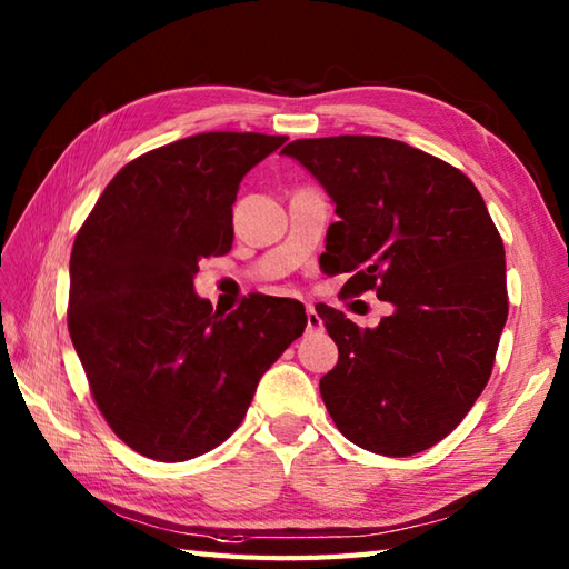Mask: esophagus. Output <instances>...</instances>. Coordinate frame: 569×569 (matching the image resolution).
<instances>
[{"label":"esophagus","instance_id":"1","mask_svg":"<svg viewBox=\"0 0 569 569\" xmlns=\"http://www.w3.org/2000/svg\"><path fill=\"white\" fill-rule=\"evenodd\" d=\"M306 330L308 332H316V330H322V320L316 312V308L312 306H306Z\"/></svg>","mask_w":569,"mask_h":569}]
</instances>
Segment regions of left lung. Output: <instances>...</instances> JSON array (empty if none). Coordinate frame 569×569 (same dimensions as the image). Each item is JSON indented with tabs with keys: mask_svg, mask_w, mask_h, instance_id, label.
Here are the masks:
<instances>
[{
	"mask_svg": "<svg viewBox=\"0 0 569 569\" xmlns=\"http://www.w3.org/2000/svg\"><path fill=\"white\" fill-rule=\"evenodd\" d=\"M283 153L337 204L325 273H349L345 293L373 291L393 306L373 330L316 306L340 349L320 379L325 408L369 452L428 450L462 422L491 377L509 316L499 229L459 168L403 141L296 139Z\"/></svg>",
	"mask_w": 569,
	"mask_h": 569,
	"instance_id": "8db88e82",
	"label": "left lung"
}]
</instances>
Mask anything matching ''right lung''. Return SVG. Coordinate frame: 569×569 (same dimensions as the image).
Here are the masks:
<instances>
[{
	"label": "right lung",
	"mask_w": 569,
	"mask_h": 569,
	"mask_svg": "<svg viewBox=\"0 0 569 569\" xmlns=\"http://www.w3.org/2000/svg\"><path fill=\"white\" fill-rule=\"evenodd\" d=\"M286 137L208 131L129 161L70 253L68 330L107 426L131 450L186 462L244 420L257 383L306 330L291 298L229 316L192 291L200 259L232 249V204Z\"/></svg>",
	"instance_id": "obj_1"
}]
</instances>
